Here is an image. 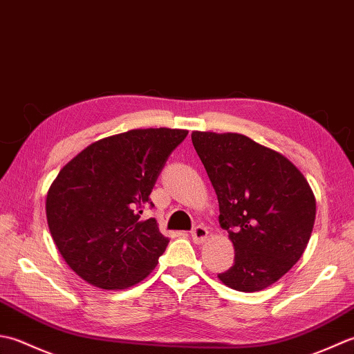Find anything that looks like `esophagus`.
I'll use <instances>...</instances> for the list:
<instances>
[{"label":"esophagus","instance_id":"esophagus-1","mask_svg":"<svg viewBox=\"0 0 354 354\" xmlns=\"http://www.w3.org/2000/svg\"><path fill=\"white\" fill-rule=\"evenodd\" d=\"M207 235H209V230L205 226H196L191 232L194 243H197V244H201L203 241H206Z\"/></svg>","mask_w":354,"mask_h":354}]
</instances>
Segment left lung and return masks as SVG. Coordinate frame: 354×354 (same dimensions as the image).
<instances>
[{
    "label": "left lung",
    "mask_w": 354,
    "mask_h": 354,
    "mask_svg": "<svg viewBox=\"0 0 354 354\" xmlns=\"http://www.w3.org/2000/svg\"><path fill=\"white\" fill-rule=\"evenodd\" d=\"M191 137L217 194L220 226L235 249L234 266L218 279L234 290H263L304 254L316 217L312 187L286 156L248 136Z\"/></svg>",
    "instance_id": "1"
}]
</instances>
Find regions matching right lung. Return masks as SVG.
<instances>
[{"instance_id":"add662e5","label":"right lung","mask_w":354,"mask_h":354,"mask_svg":"<svg viewBox=\"0 0 354 354\" xmlns=\"http://www.w3.org/2000/svg\"><path fill=\"white\" fill-rule=\"evenodd\" d=\"M186 129L139 128L82 149L50 185L46 214L64 261L86 283L122 290L156 269L169 238L143 207Z\"/></svg>"}]
</instances>
